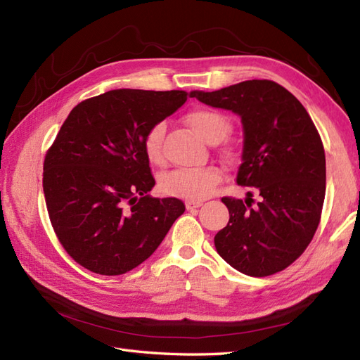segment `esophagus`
I'll list each match as a JSON object with an SVG mask.
<instances>
[{
  "mask_svg": "<svg viewBox=\"0 0 360 360\" xmlns=\"http://www.w3.org/2000/svg\"><path fill=\"white\" fill-rule=\"evenodd\" d=\"M201 205H202V201H187V202H186L187 210L198 209V207H201Z\"/></svg>",
  "mask_w": 360,
  "mask_h": 360,
  "instance_id": "34e87169",
  "label": "esophagus"
}]
</instances>
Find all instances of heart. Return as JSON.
Wrapping results in <instances>:
<instances>
[{
  "instance_id": "1",
  "label": "heart",
  "mask_w": 360,
  "mask_h": 360,
  "mask_svg": "<svg viewBox=\"0 0 360 360\" xmlns=\"http://www.w3.org/2000/svg\"><path fill=\"white\" fill-rule=\"evenodd\" d=\"M186 122L198 137L210 143L219 142L231 129V122H229L226 116L209 108H196L188 111ZM165 129V122H156L143 136V153L150 162L155 165L164 162L162 141ZM219 181L221 172L217 167L176 168V170L160 176L159 188L167 196H178L186 198V200L200 201L215 192Z\"/></svg>"
}]
</instances>
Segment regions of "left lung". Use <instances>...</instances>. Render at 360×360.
Returning <instances> with one entry per match:
<instances>
[{"instance_id":"8db88e82","label":"left lung","mask_w":360,"mask_h":360,"mask_svg":"<svg viewBox=\"0 0 360 360\" xmlns=\"http://www.w3.org/2000/svg\"><path fill=\"white\" fill-rule=\"evenodd\" d=\"M192 96L236 112L244 129L236 184L252 190L244 201L221 198L231 218L215 235L218 254L250 277L286 269L308 248L322 217L326 165L314 122L295 96L272 80Z\"/></svg>"}]
</instances>
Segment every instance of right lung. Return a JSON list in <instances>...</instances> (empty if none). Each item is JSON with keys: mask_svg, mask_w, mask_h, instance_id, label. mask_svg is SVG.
I'll return each instance as SVG.
<instances>
[{"mask_svg": "<svg viewBox=\"0 0 360 360\" xmlns=\"http://www.w3.org/2000/svg\"><path fill=\"white\" fill-rule=\"evenodd\" d=\"M186 91L112 89L74 106L46 151L43 192L51 224L75 263L122 275L143 263L186 210L151 198L145 133L186 103Z\"/></svg>", "mask_w": 360, "mask_h": 360, "instance_id": "right-lung-1", "label": "right lung"}]
</instances>
